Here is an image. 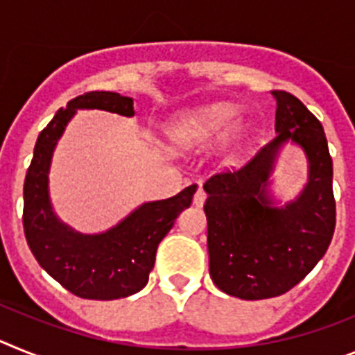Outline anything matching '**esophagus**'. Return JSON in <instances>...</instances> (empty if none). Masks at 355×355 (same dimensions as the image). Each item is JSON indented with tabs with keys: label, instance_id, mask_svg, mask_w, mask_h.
<instances>
[{
	"label": "esophagus",
	"instance_id": "34e87169",
	"mask_svg": "<svg viewBox=\"0 0 355 355\" xmlns=\"http://www.w3.org/2000/svg\"><path fill=\"white\" fill-rule=\"evenodd\" d=\"M205 198H207L205 191H203L202 187H198V191H196L195 196H193V203H195L196 207H202L203 203H205Z\"/></svg>",
	"mask_w": 355,
	"mask_h": 355
}]
</instances>
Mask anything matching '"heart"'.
I'll list each match as a JSON object with an SVG mask.
<instances>
[{
	"mask_svg": "<svg viewBox=\"0 0 355 355\" xmlns=\"http://www.w3.org/2000/svg\"><path fill=\"white\" fill-rule=\"evenodd\" d=\"M237 109L230 103H211L198 109L178 114L166 128L168 143L177 150L203 146L211 143L221 134L236 118ZM248 137V128L245 125H236L227 132L220 144V153L229 159L236 155Z\"/></svg>",
	"mask_w": 355,
	"mask_h": 355,
	"instance_id": "1",
	"label": "heart"
}]
</instances>
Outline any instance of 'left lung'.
<instances>
[{"instance_id":"8db88e82","label":"left lung","mask_w":355,"mask_h":355,"mask_svg":"<svg viewBox=\"0 0 355 355\" xmlns=\"http://www.w3.org/2000/svg\"><path fill=\"white\" fill-rule=\"evenodd\" d=\"M277 135L236 169L203 184L209 271L230 297L263 300L289 291L318 264L336 227L332 159L322 123L291 92L273 91ZM288 140L310 160V182L295 202L273 208L266 195L276 152Z\"/></svg>"}]
</instances>
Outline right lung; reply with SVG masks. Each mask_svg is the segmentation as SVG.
Listing matches in <instances>:
<instances>
[{"label": "right lung", "instance_id": "right-lung-1", "mask_svg": "<svg viewBox=\"0 0 355 355\" xmlns=\"http://www.w3.org/2000/svg\"><path fill=\"white\" fill-rule=\"evenodd\" d=\"M76 109H101L128 118L135 114L132 98L107 91L84 92L55 114L37 137L24 178V236L37 263L69 293L89 300L125 298L146 286L157 246L191 205L196 184L168 200L143 203L114 229L96 236L60 223L49 203L48 171L55 144Z\"/></svg>", "mask_w": 355, "mask_h": 355}]
</instances>
